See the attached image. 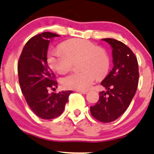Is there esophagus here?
Here are the masks:
<instances>
[{
	"instance_id": "obj_1",
	"label": "esophagus",
	"mask_w": 154,
	"mask_h": 154,
	"mask_svg": "<svg viewBox=\"0 0 154 154\" xmlns=\"http://www.w3.org/2000/svg\"><path fill=\"white\" fill-rule=\"evenodd\" d=\"M77 92H79L81 93V94H88V91H79V90H77Z\"/></svg>"
}]
</instances>
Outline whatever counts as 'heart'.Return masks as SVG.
<instances>
[{"instance_id": "heart-1", "label": "heart", "mask_w": 154, "mask_h": 154, "mask_svg": "<svg viewBox=\"0 0 154 154\" xmlns=\"http://www.w3.org/2000/svg\"><path fill=\"white\" fill-rule=\"evenodd\" d=\"M60 49L49 51L47 62L50 67L60 74L69 71L73 61L82 59L80 72H74L63 78L62 85L67 89L86 91L91 88L96 79L109 70L110 60L106 51L86 39H72L63 42Z\"/></svg>"}]
</instances>
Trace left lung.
Instances as JSON below:
<instances>
[{
    "mask_svg": "<svg viewBox=\"0 0 154 154\" xmlns=\"http://www.w3.org/2000/svg\"><path fill=\"white\" fill-rule=\"evenodd\" d=\"M112 48L114 66L101 85L107 91L100 92L97 104L91 106V115L103 123L118 119L129 107L138 84V64L132 50L121 41L103 39Z\"/></svg>",
    "mask_w": 154,
    "mask_h": 154,
    "instance_id": "8db88e82",
    "label": "left lung"
}]
</instances>
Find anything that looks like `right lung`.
I'll list each match as a JSON object with an SVG mask.
<instances>
[{
	"mask_svg": "<svg viewBox=\"0 0 154 154\" xmlns=\"http://www.w3.org/2000/svg\"><path fill=\"white\" fill-rule=\"evenodd\" d=\"M59 36L44 32L30 38L24 47L18 63L19 85L31 110L42 119L55 118L63 113L72 91L48 94L57 88L54 72L47 63V51L50 41Z\"/></svg>",
	"mask_w": 154,
	"mask_h": 154,
	"instance_id": "add662e5",
	"label": "right lung"
}]
</instances>
